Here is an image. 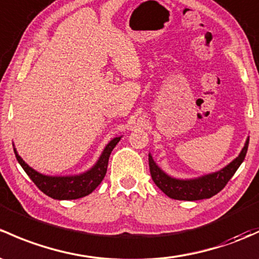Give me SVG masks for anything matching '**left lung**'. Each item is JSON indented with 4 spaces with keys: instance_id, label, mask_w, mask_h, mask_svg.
I'll use <instances>...</instances> for the list:
<instances>
[{
    "instance_id": "obj_1",
    "label": "left lung",
    "mask_w": 259,
    "mask_h": 259,
    "mask_svg": "<svg viewBox=\"0 0 259 259\" xmlns=\"http://www.w3.org/2000/svg\"><path fill=\"white\" fill-rule=\"evenodd\" d=\"M248 143L249 138H247L246 144H244L243 149L239 152L238 156L220 171L190 180H181L168 176L156 165L151 155L149 154V167H150L152 181L165 195H167L170 198H174V200L197 201L209 198L219 194L227 185L231 178L235 175L237 168L246 157Z\"/></svg>"
}]
</instances>
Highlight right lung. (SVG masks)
<instances>
[{"mask_svg":"<svg viewBox=\"0 0 259 259\" xmlns=\"http://www.w3.org/2000/svg\"><path fill=\"white\" fill-rule=\"evenodd\" d=\"M120 139L121 137H118L109 141V144L105 146L102 155L98 159L97 164L91 170L74 176L43 175V174L33 170L31 166L27 165L23 161V159L17 154L16 149H13V150H15L16 159L20 162L22 168L26 171L29 179L36 184V186L43 194L50 196L52 198H56V200H75V198H80L92 194L99 186V184L103 181L105 174H107L109 156H110L111 151Z\"/></svg>","mask_w":259,"mask_h":259,"instance_id":"1","label":"right lung"}]
</instances>
